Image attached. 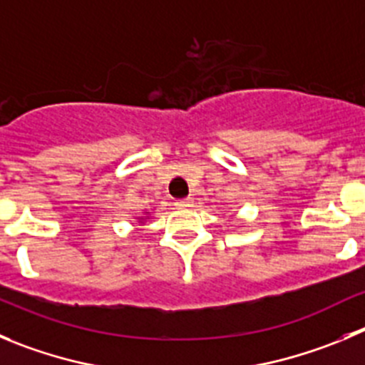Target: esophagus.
<instances>
[{
    "instance_id": "esophagus-1",
    "label": "esophagus",
    "mask_w": 365,
    "mask_h": 365,
    "mask_svg": "<svg viewBox=\"0 0 365 365\" xmlns=\"http://www.w3.org/2000/svg\"><path fill=\"white\" fill-rule=\"evenodd\" d=\"M178 209H185V207H190L192 205V198H183V200H178V202L175 203Z\"/></svg>"
}]
</instances>
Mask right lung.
<instances>
[{
  "label": "right lung",
  "instance_id": "obj_1",
  "mask_svg": "<svg viewBox=\"0 0 365 365\" xmlns=\"http://www.w3.org/2000/svg\"><path fill=\"white\" fill-rule=\"evenodd\" d=\"M149 217V212H145L144 216H140V217H136V220H138V223H145V220H148Z\"/></svg>",
  "mask_w": 365,
  "mask_h": 365
}]
</instances>
